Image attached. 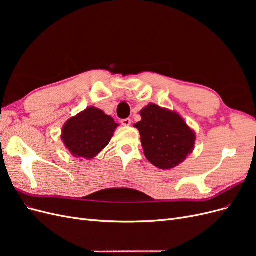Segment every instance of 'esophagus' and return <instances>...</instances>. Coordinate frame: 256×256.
<instances>
[{"instance_id":"1","label":"esophagus","mask_w":256,"mask_h":256,"mask_svg":"<svg viewBox=\"0 0 256 256\" xmlns=\"http://www.w3.org/2000/svg\"><path fill=\"white\" fill-rule=\"evenodd\" d=\"M122 125L125 126V127H128L131 125V120L130 118H126V120H122Z\"/></svg>"}]
</instances>
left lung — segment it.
<instances>
[{"label":"left lung","instance_id":"obj_1","mask_svg":"<svg viewBox=\"0 0 256 256\" xmlns=\"http://www.w3.org/2000/svg\"><path fill=\"white\" fill-rule=\"evenodd\" d=\"M140 115L142 120L134 127L140 132L146 159L154 166L174 168L194 150L196 132L177 112L150 104Z\"/></svg>","mask_w":256,"mask_h":256}]
</instances>
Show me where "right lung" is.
<instances>
[{
    "label": "right lung",
    "mask_w": 256,
    "mask_h": 256,
    "mask_svg": "<svg viewBox=\"0 0 256 256\" xmlns=\"http://www.w3.org/2000/svg\"><path fill=\"white\" fill-rule=\"evenodd\" d=\"M118 126L110 115L88 106L65 122L60 138L74 157L90 160L109 144Z\"/></svg>",
    "instance_id": "right-lung-1"
}]
</instances>
